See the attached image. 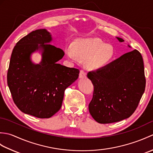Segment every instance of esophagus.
<instances>
[{
	"label": "esophagus",
	"instance_id": "34e87169",
	"mask_svg": "<svg viewBox=\"0 0 153 153\" xmlns=\"http://www.w3.org/2000/svg\"><path fill=\"white\" fill-rule=\"evenodd\" d=\"M86 77V73L83 70H80V72H79V78H85Z\"/></svg>",
	"mask_w": 153,
	"mask_h": 153
}]
</instances>
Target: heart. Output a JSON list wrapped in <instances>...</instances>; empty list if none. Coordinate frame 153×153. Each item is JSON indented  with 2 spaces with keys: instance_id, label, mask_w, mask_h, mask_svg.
<instances>
[{
  "instance_id": "1",
  "label": "heart",
  "mask_w": 153,
  "mask_h": 153,
  "mask_svg": "<svg viewBox=\"0 0 153 153\" xmlns=\"http://www.w3.org/2000/svg\"><path fill=\"white\" fill-rule=\"evenodd\" d=\"M66 54L72 60L77 57L87 60V66L93 70L100 69L112 61L114 55V48L98 38L85 39L77 41L74 48L68 47Z\"/></svg>"
}]
</instances>
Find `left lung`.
<instances>
[{
  "label": "left lung",
  "mask_w": 153,
  "mask_h": 153,
  "mask_svg": "<svg viewBox=\"0 0 153 153\" xmlns=\"http://www.w3.org/2000/svg\"><path fill=\"white\" fill-rule=\"evenodd\" d=\"M87 77L94 86L89 110L100 123L117 122L131 116L145 89L143 60L137 50L123 54L100 69L89 71Z\"/></svg>",
  "instance_id": "left-lung-1"
}]
</instances>
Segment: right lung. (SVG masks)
I'll use <instances>...</instances> for the list:
<instances>
[{
	"mask_svg": "<svg viewBox=\"0 0 153 153\" xmlns=\"http://www.w3.org/2000/svg\"><path fill=\"white\" fill-rule=\"evenodd\" d=\"M51 41L45 29L22 38L12 51L8 70L7 83L15 105L22 112L39 118H51L60 109L65 90L79 74L78 69L57 63L64 53L45 45ZM39 49L42 50V60L35 65L30 56Z\"/></svg>",
	"mask_w": 153,
	"mask_h": 153,
	"instance_id": "1",
	"label": "right lung"
}]
</instances>
